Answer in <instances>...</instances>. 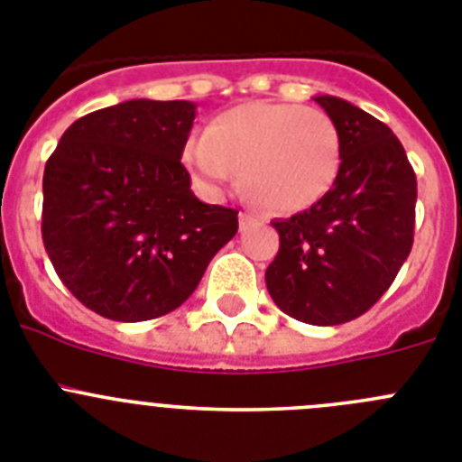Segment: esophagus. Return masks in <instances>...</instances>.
<instances>
[{
	"mask_svg": "<svg viewBox=\"0 0 462 462\" xmlns=\"http://www.w3.org/2000/svg\"><path fill=\"white\" fill-rule=\"evenodd\" d=\"M238 219H240V226H247V224L256 222V217H254V215H250V212H240Z\"/></svg>",
	"mask_w": 462,
	"mask_h": 462,
	"instance_id": "obj_1",
	"label": "esophagus"
}]
</instances>
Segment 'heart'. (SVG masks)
I'll use <instances>...</instances> for the list:
<instances>
[{
  "label": "heart",
  "instance_id": "1",
  "mask_svg": "<svg viewBox=\"0 0 462 462\" xmlns=\"http://www.w3.org/2000/svg\"><path fill=\"white\" fill-rule=\"evenodd\" d=\"M342 143L328 113L284 101H250L219 113L182 145V164L219 196L240 171L245 191L273 212L317 203L340 173Z\"/></svg>",
  "mask_w": 462,
  "mask_h": 462
}]
</instances>
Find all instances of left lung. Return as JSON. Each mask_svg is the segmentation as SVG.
Returning <instances> with one entry per match:
<instances>
[{
  "mask_svg": "<svg viewBox=\"0 0 462 462\" xmlns=\"http://www.w3.org/2000/svg\"><path fill=\"white\" fill-rule=\"evenodd\" d=\"M314 101L340 132V173L312 208L273 222L280 252L266 287L293 319L336 326L368 312L410 256L416 175L383 122L340 97Z\"/></svg>",
  "mask_w": 462,
  "mask_h": 462,
  "instance_id": "obj_1",
  "label": "left lung"
}]
</instances>
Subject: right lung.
Returning <instances> with one entry per match:
<instances>
[{
    "label": "right lung",
    "mask_w": 462,
    "mask_h": 462,
    "mask_svg": "<svg viewBox=\"0 0 462 462\" xmlns=\"http://www.w3.org/2000/svg\"><path fill=\"white\" fill-rule=\"evenodd\" d=\"M194 117L191 101H122L73 122L48 159L43 245L64 287L106 319L180 308L238 231V210L189 189Z\"/></svg>",
    "instance_id": "1"
}]
</instances>
